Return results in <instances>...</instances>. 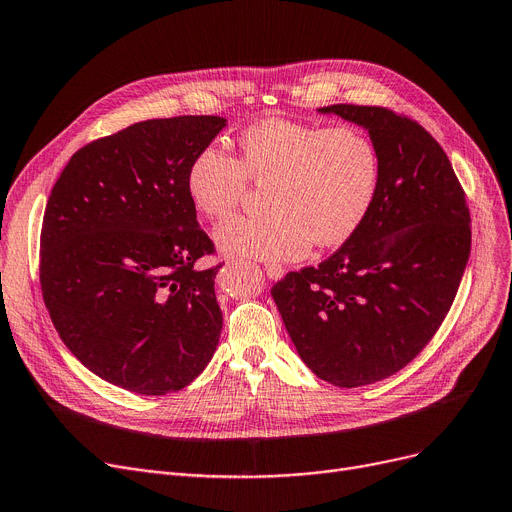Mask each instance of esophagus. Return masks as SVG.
<instances>
[{
    "label": "esophagus",
    "instance_id": "obj_1",
    "mask_svg": "<svg viewBox=\"0 0 512 512\" xmlns=\"http://www.w3.org/2000/svg\"><path fill=\"white\" fill-rule=\"evenodd\" d=\"M265 274H268V278L272 280H280L284 276V270L276 263H265Z\"/></svg>",
    "mask_w": 512,
    "mask_h": 512
}]
</instances>
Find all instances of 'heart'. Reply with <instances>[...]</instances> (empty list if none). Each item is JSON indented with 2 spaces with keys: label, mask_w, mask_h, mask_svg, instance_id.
<instances>
[{
  "label": "heart",
  "mask_w": 512,
  "mask_h": 512,
  "mask_svg": "<svg viewBox=\"0 0 512 512\" xmlns=\"http://www.w3.org/2000/svg\"><path fill=\"white\" fill-rule=\"evenodd\" d=\"M240 163L217 146L192 159L186 190L209 219L236 209L247 177L265 188L261 217H230L215 228L219 251L263 261L299 259L311 240L337 247L368 215L381 180L379 150L364 131L265 119L242 131Z\"/></svg>",
  "instance_id": "heart-1"
}]
</instances>
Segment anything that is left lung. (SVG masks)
Masks as SVG:
<instances>
[{
	"instance_id": "1",
	"label": "left lung",
	"mask_w": 512,
	"mask_h": 512,
	"mask_svg": "<svg viewBox=\"0 0 512 512\" xmlns=\"http://www.w3.org/2000/svg\"><path fill=\"white\" fill-rule=\"evenodd\" d=\"M366 129L381 180L362 226L318 268L274 284L299 358L318 379L360 387L402 370L450 311L471 253V217L446 152L381 106L332 104Z\"/></svg>"
}]
</instances>
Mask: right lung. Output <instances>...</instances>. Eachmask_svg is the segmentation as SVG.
Returning a JSON list of instances; mask_svg holds the SVG:
<instances>
[{
	"label": "right lung",
	"mask_w": 512,
	"mask_h": 512,
	"mask_svg": "<svg viewBox=\"0 0 512 512\" xmlns=\"http://www.w3.org/2000/svg\"><path fill=\"white\" fill-rule=\"evenodd\" d=\"M224 117L133 123L77 150L43 215L39 278L64 345L102 381L140 395L190 385L224 326L219 268L186 173Z\"/></svg>",
	"instance_id": "add662e5"
}]
</instances>
